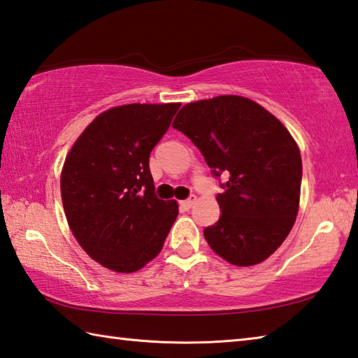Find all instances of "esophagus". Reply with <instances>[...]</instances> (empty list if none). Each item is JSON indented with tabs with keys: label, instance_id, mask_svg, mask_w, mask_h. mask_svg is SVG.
<instances>
[{
	"label": "esophagus",
	"instance_id": "obj_1",
	"mask_svg": "<svg viewBox=\"0 0 358 358\" xmlns=\"http://www.w3.org/2000/svg\"><path fill=\"white\" fill-rule=\"evenodd\" d=\"M196 200H197V197L192 194V196H189L186 200H181V201H180V206L183 208V210H189V208H191L194 203H196Z\"/></svg>",
	"mask_w": 358,
	"mask_h": 358
}]
</instances>
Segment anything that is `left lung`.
I'll return each mask as SVG.
<instances>
[{
  "label": "left lung",
  "instance_id": "8db88e82",
  "mask_svg": "<svg viewBox=\"0 0 358 358\" xmlns=\"http://www.w3.org/2000/svg\"><path fill=\"white\" fill-rule=\"evenodd\" d=\"M172 127L192 141L222 187L216 197L222 214L203 230L206 243L231 264L264 262L288 236L299 210L302 159L288 129L238 95L189 103Z\"/></svg>",
  "mask_w": 358,
  "mask_h": 358
}]
</instances>
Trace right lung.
I'll use <instances>...</instances> for the list:
<instances>
[{
  "instance_id": "add662e5",
  "label": "right lung",
  "mask_w": 358,
  "mask_h": 358,
  "mask_svg": "<svg viewBox=\"0 0 358 358\" xmlns=\"http://www.w3.org/2000/svg\"><path fill=\"white\" fill-rule=\"evenodd\" d=\"M180 103L111 108L84 129L61 175L67 222L90 258L134 272L161 252L178 216L175 200L155 194L150 153Z\"/></svg>"
}]
</instances>
